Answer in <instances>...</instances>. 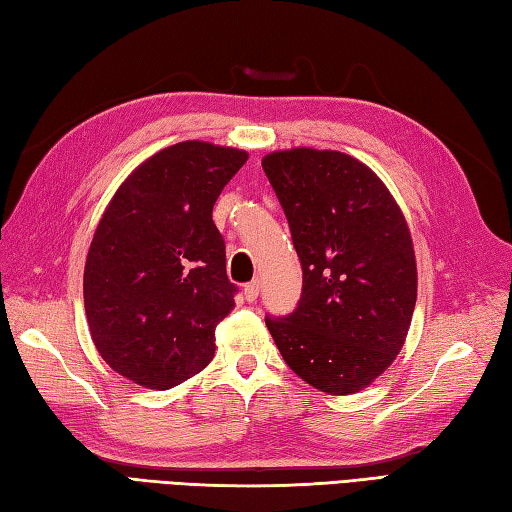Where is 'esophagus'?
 Wrapping results in <instances>:
<instances>
[{
    "label": "esophagus",
    "instance_id": "1",
    "mask_svg": "<svg viewBox=\"0 0 512 512\" xmlns=\"http://www.w3.org/2000/svg\"><path fill=\"white\" fill-rule=\"evenodd\" d=\"M258 294H260V280H252V283L245 285V298L249 302H254L258 298Z\"/></svg>",
    "mask_w": 512,
    "mask_h": 512
}]
</instances>
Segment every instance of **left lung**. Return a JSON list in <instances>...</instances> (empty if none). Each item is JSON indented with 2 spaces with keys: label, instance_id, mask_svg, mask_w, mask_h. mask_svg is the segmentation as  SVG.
I'll use <instances>...</instances> for the list:
<instances>
[{
  "label": "left lung",
  "instance_id": "left-lung-1",
  "mask_svg": "<svg viewBox=\"0 0 512 512\" xmlns=\"http://www.w3.org/2000/svg\"><path fill=\"white\" fill-rule=\"evenodd\" d=\"M263 170L287 216L302 294L265 316L280 356L311 387L349 395L398 356L417 298L409 227L367 165L333 150L267 154Z\"/></svg>",
  "mask_w": 512,
  "mask_h": 512
}]
</instances>
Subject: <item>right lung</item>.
Segmentation results:
<instances>
[{
    "label": "right lung",
    "mask_w": 512,
    "mask_h": 512,
    "mask_svg": "<svg viewBox=\"0 0 512 512\" xmlns=\"http://www.w3.org/2000/svg\"><path fill=\"white\" fill-rule=\"evenodd\" d=\"M247 152L203 141L170 145L119 187L92 238L83 302L110 367L150 389H172L214 358V329L238 287L212 221Z\"/></svg>",
    "instance_id": "obj_1"
}]
</instances>
